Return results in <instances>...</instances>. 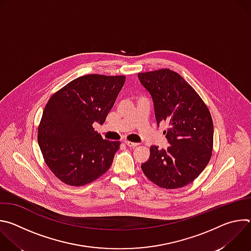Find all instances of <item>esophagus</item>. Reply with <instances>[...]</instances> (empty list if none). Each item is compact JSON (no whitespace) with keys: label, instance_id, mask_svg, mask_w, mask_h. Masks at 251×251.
Listing matches in <instances>:
<instances>
[{"label":"esophagus","instance_id":"34e87169","mask_svg":"<svg viewBox=\"0 0 251 251\" xmlns=\"http://www.w3.org/2000/svg\"><path fill=\"white\" fill-rule=\"evenodd\" d=\"M124 143H125V144L127 145V146H129V147H136L138 144H137V143H134V142H131V141H127V140H125L124 141Z\"/></svg>","mask_w":251,"mask_h":251}]
</instances>
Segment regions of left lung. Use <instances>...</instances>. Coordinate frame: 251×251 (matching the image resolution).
Masks as SVG:
<instances>
[{
	"label": "left lung",
	"instance_id": "8db88e82",
	"mask_svg": "<svg viewBox=\"0 0 251 251\" xmlns=\"http://www.w3.org/2000/svg\"><path fill=\"white\" fill-rule=\"evenodd\" d=\"M152 96L158 126L168 125L170 146L150 147V157L141 165L154 184L165 189L182 188L197 178L208 164L213 145L209 110L196 90L175 71L163 68L138 74Z\"/></svg>",
	"mask_w": 251,
	"mask_h": 251
}]
</instances>
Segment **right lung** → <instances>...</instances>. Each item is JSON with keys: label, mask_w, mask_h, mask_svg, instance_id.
<instances>
[{"label": "right lung", "mask_w": 251, "mask_h": 251, "mask_svg": "<svg viewBox=\"0 0 251 251\" xmlns=\"http://www.w3.org/2000/svg\"><path fill=\"white\" fill-rule=\"evenodd\" d=\"M125 80L124 75H83L48 101L38 142L46 164L64 184L87 185L112 165L120 142L104 140L92 125L104 123Z\"/></svg>", "instance_id": "add662e5"}]
</instances>
